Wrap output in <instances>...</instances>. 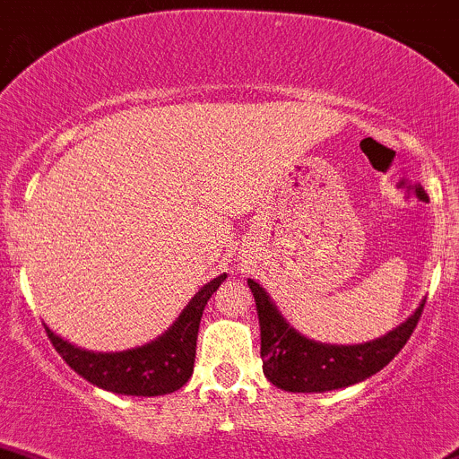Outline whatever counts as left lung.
I'll use <instances>...</instances> for the list:
<instances>
[{"label":"left lung","mask_w":459,"mask_h":459,"mask_svg":"<svg viewBox=\"0 0 459 459\" xmlns=\"http://www.w3.org/2000/svg\"><path fill=\"white\" fill-rule=\"evenodd\" d=\"M261 323L263 373L278 389L291 394H325L358 385L385 369L413 333L424 302L386 335L362 344H325L296 332L267 291L247 278Z\"/></svg>","instance_id":"1"}]
</instances>
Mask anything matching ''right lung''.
I'll return each instance as SVG.
<instances>
[{
  "mask_svg": "<svg viewBox=\"0 0 459 459\" xmlns=\"http://www.w3.org/2000/svg\"><path fill=\"white\" fill-rule=\"evenodd\" d=\"M225 278L228 273H221L203 285L169 329L141 347L126 351H88L56 335L48 325H44L46 333L65 365L99 389L143 398L172 394L181 389L195 371L196 333L203 309Z\"/></svg>",
  "mask_w": 459,
  "mask_h": 459,
  "instance_id": "right-lung-1",
  "label": "right lung"
}]
</instances>
